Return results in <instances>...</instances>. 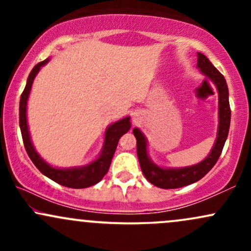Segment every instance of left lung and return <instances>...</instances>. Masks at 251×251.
Returning <instances> with one entry per match:
<instances>
[{
	"label": "left lung",
	"instance_id": "left-lung-1",
	"mask_svg": "<svg viewBox=\"0 0 251 251\" xmlns=\"http://www.w3.org/2000/svg\"><path fill=\"white\" fill-rule=\"evenodd\" d=\"M197 67L201 73L212 80L216 87L218 89V132L216 143L214 144L211 152L203 162L196 165L188 166L180 169H164L150 159L148 154V142L140 129L133 128V134L137 139V154L139 159L140 168L144 176L150 183L153 184L160 189H177L181 186H186L189 184L196 183L204 177L208 172L214 168L217 163L218 158L224 148V144L227 138L230 127V119H231V109L229 103V91L226 79L222 74L216 70V67L209 61V59L204 54H197Z\"/></svg>",
	"mask_w": 251,
	"mask_h": 251
}]
</instances>
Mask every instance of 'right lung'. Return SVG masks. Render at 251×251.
Returning <instances> with one entry per match:
<instances>
[{
    "label": "right lung",
    "instance_id": "right-lung-1",
    "mask_svg": "<svg viewBox=\"0 0 251 251\" xmlns=\"http://www.w3.org/2000/svg\"><path fill=\"white\" fill-rule=\"evenodd\" d=\"M48 61H50V59H46L45 61L39 62L37 65L34 66L29 76H28L27 85H25L24 92H22L21 99H20V128H21V134L22 139H24L25 151H27L34 165L40 170V172L47 176L51 180L72 189L88 188V186L99 183L103 178V176L107 174L120 137H123L131 128L129 117L124 118L119 122L108 126L105 132V142H103L101 153L94 162L88 164V165L81 166V168L57 169L46 163L35 151L33 144H31L30 134L29 131H28L27 114L25 113H27L28 97H29L34 79H35L36 74L39 73L40 68L45 66Z\"/></svg>",
    "mask_w": 251,
    "mask_h": 251
}]
</instances>
